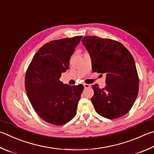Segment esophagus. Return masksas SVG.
I'll return each instance as SVG.
<instances>
[{
  "mask_svg": "<svg viewBox=\"0 0 154 154\" xmlns=\"http://www.w3.org/2000/svg\"><path fill=\"white\" fill-rule=\"evenodd\" d=\"M83 85H84V88H90V87H91L90 85L87 84V83H84V84H83Z\"/></svg>",
  "mask_w": 154,
  "mask_h": 154,
  "instance_id": "1",
  "label": "esophagus"
}]
</instances>
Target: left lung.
Returning a JSON list of instances; mask_svg holds the SVG:
<instances>
[{"label":"left lung","instance_id":"obj_1","mask_svg":"<svg viewBox=\"0 0 154 154\" xmlns=\"http://www.w3.org/2000/svg\"><path fill=\"white\" fill-rule=\"evenodd\" d=\"M82 43L91 58L92 71L106 73V85H92L91 101L95 110L104 118L115 119L128 112L139 91V76L135 60L121 43L108 38L85 36Z\"/></svg>","mask_w":154,"mask_h":154}]
</instances>
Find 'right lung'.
I'll return each instance as SVG.
<instances>
[{
    "label": "right lung",
    "mask_w": 154,
    "mask_h": 154,
    "mask_svg": "<svg viewBox=\"0 0 154 154\" xmlns=\"http://www.w3.org/2000/svg\"><path fill=\"white\" fill-rule=\"evenodd\" d=\"M82 35L50 41L35 53L27 68L25 88L29 102L42 119L63 125L74 118L83 85H69L59 80Z\"/></svg>",
    "instance_id": "add662e5"
}]
</instances>
